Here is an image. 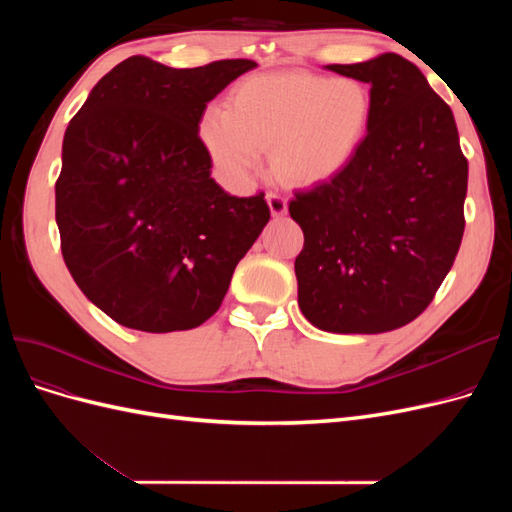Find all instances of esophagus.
<instances>
[{"instance_id":"34e87169","label":"esophagus","mask_w":512,"mask_h":512,"mask_svg":"<svg viewBox=\"0 0 512 512\" xmlns=\"http://www.w3.org/2000/svg\"><path fill=\"white\" fill-rule=\"evenodd\" d=\"M267 203H269L271 215H275V218H280V215H286V211H288V200H286V196H282L280 192H269V194H267Z\"/></svg>"}]
</instances>
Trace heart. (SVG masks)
I'll use <instances>...</instances> for the list:
<instances>
[{
    "label": "heart",
    "mask_w": 512,
    "mask_h": 512,
    "mask_svg": "<svg viewBox=\"0 0 512 512\" xmlns=\"http://www.w3.org/2000/svg\"><path fill=\"white\" fill-rule=\"evenodd\" d=\"M369 113V91L348 76L260 74L232 89L228 111L209 108L198 134L213 166L235 188L250 185L269 145L277 173L312 185L335 177L352 160Z\"/></svg>",
    "instance_id": "b5f03b06"
}]
</instances>
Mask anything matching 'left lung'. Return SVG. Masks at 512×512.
Instances as JSON below:
<instances>
[{
  "label": "left lung",
  "mask_w": 512,
  "mask_h": 512,
  "mask_svg": "<svg viewBox=\"0 0 512 512\" xmlns=\"http://www.w3.org/2000/svg\"><path fill=\"white\" fill-rule=\"evenodd\" d=\"M329 70L369 83L352 160L288 211L303 230L299 307L329 333H386L421 316L459 252L468 160L455 117L412 61L384 53Z\"/></svg>",
  "instance_id": "obj_1"
}]
</instances>
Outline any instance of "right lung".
<instances>
[{"label": "right lung", "instance_id": "add662e5", "mask_svg": "<svg viewBox=\"0 0 512 512\" xmlns=\"http://www.w3.org/2000/svg\"><path fill=\"white\" fill-rule=\"evenodd\" d=\"M252 68L222 59L177 70L134 55L70 121L55 183L61 254L85 297L123 327H200L271 218L265 192L237 198L211 179L198 136L207 102Z\"/></svg>", "mask_w": 512, "mask_h": 512}]
</instances>
